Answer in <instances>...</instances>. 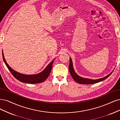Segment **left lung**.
Segmentation results:
<instances>
[{"label": "left lung", "mask_w": 120, "mask_h": 120, "mask_svg": "<svg viewBox=\"0 0 120 120\" xmlns=\"http://www.w3.org/2000/svg\"><path fill=\"white\" fill-rule=\"evenodd\" d=\"M69 71H70V74L73 79H74L76 82L81 84H95V83L100 82H101V81H102L107 79L108 77H109L111 75L112 72H112L110 74L108 75L107 76L104 77V78L99 79L93 80V79H87V78H83V77H81L78 76L75 73L74 70V68H73L72 61L71 58H70V63H69Z\"/></svg>", "instance_id": "left-lung-1"}]
</instances>
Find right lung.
I'll return each mask as SVG.
<instances>
[{
	"label": "right lung",
	"mask_w": 120,
	"mask_h": 120,
	"mask_svg": "<svg viewBox=\"0 0 120 120\" xmlns=\"http://www.w3.org/2000/svg\"><path fill=\"white\" fill-rule=\"evenodd\" d=\"M2 56L3 61L4 62L7 67L8 68V70L10 71V72L11 73V74H12V75L15 77V78L21 82L29 84L40 83L44 81L48 78L50 72H51V69L52 68V64L54 62V60H53L46 67V68L43 71L39 73V74L35 75H24L20 74V73L16 72L14 70H13L12 69H11V68L6 63L5 59L4 58V57L3 51Z\"/></svg>",
	"instance_id": "obj_1"
}]
</instances>
